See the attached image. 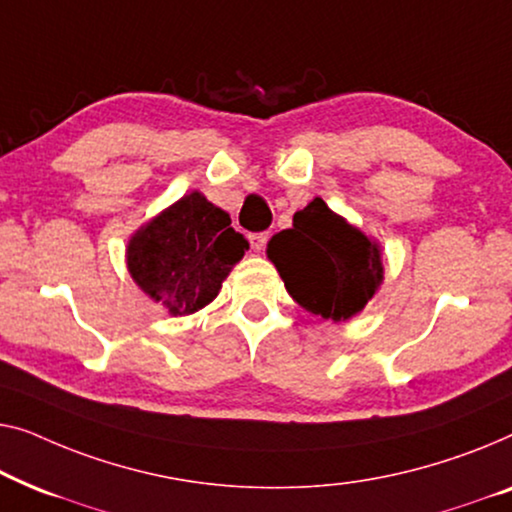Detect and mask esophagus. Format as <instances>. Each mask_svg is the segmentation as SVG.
Listing matches in <instances>:
<instances>
[{"mask_svg":"<svg viewBox=\"0 0 512 512\" xmlns=\"http://www.w3.org/2000/svg\"><path fill=\"white\" fill-rule=\"evenodd\" d=\"M248 239H250V248H253L255 253H259V250H264V246H266V239H269V234H266V232L250 234Z\"/></svg>","mask_w":512,"mask_h":512,"instance_id":"34e87169","label":"esophagus"}]
</instances>
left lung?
Listing matches in <instances>:
<instances>
[{
	"label": "left lung",
	"mask_w": 512,
	"mask_h": 512,
	"mask_svg": "<svg viewBox=\"0 0 512 512\" xmlns=\"http://www.w3.org/2000/svg\"><path fill=\"white\" fill-rule=\"evenodd\" d=\"M266 255L290 297L322 320H350L383 283L380 246L315 197L278 232Z\"/></svg>",
	"instance_id": "left-lung-1"
}]
</instances>
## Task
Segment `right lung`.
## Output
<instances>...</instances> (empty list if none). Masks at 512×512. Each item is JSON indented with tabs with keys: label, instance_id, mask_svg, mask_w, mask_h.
Segmentation results:
<instances>
[{
	"label": "right lung",
	"instance_id": "add662e5",
	"mask_svg": "<svg viewBox=\"0 0 512 512\" xmlns=\"http://www.w3.org/2000/svg\"><path fill=\"white\" fill-rule=\"evenodd\" d=\"M246 250L248 241L234 232L229 213L194 190L129 239L127 269L169 315H190L218 297Z\"/></svg>",
	"mask_w": 512,
	"mask_h": 512
}]
</instances>
